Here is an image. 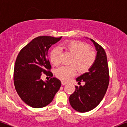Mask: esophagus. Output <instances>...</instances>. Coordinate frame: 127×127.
Returning <instances> with one entry per match:
<instances>
[{"instance_id": "obj_1", "label": "esophagus", "mask_w": 127, "mask_h": 127, "mask_svg": "<svg viewBox=\"0 0 127 127\" xmlns=\"http://www.w3.org/2000/svg\"><path fill=\"white\" fill-rule=\"evenodd\" d=\"M67 83H66V82H64V81H61V84H62L63 86H64V85H66V84H67Z\"/></svg>"}]
</instances>
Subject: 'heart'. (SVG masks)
Masks as SVG:
<instances>
[{
  "label": "heart",
  "instance_id": "obj_1",
  "mask_svg": "<svg viewBox=\"0 0 127 127\" xmlns=\"http://www.w3.org/2000/svg\"><path fill=\"white\" fill-rule=\"evenodd\" d=\"M61 49H64L73 56L70 63L74 65L61 66L55 71V76L58 79L66 81L73 77L76 73V68L79 72L89 70L96 60V54L93 51L89 50V46L80 41H71L61 44ZM50 60L53 65L57 66L60 63V50L55 48L50 53Z\"/></svg>",
  "mask_w": 127,
  "mask_h": 127
}]
</instances>
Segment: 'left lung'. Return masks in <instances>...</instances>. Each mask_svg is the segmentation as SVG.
I'll return each mask as SVG.
<instances>
[{"label":"left lung","instance_id":"obj_1","mask_svg":"<svg viewBox=\"0 0 127 127\" xmlns=\"http://www.w3.org/2000/svg\"><path fill=\"white\" fill-rule=\"evenodd\" d=\"M88 39V38H87ZM97 51L96 60L88 72L78 78V84L84 81V86H75V90L69 97L73 109L81 113L87 112L99 105L106 93L109 84V72L106 53L102 46L90 39Z\"/></svg>","mask_w":127,"mask_h":127}]
</instances>
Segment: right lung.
<instances>
[{
	"mask_svg": "<svg viewBox=\"0 0 127 127\" xmlns=\"http://www.w3.org/2000/svg\"><path fill=\"white\" fill-rule=\"evenodd\" d=\"M59 38L40 36L33 39L18 54L14 70V84L21 99L33 108H42L52 101L61 86L57 78L44 81L42 73L53 76L48 59L49 49Z\"/></svg>",
	"mask_w": 127,
	"mask_h": 127,
	"instance_id": "1",
	"label": "right lung"
}]
</instances>
